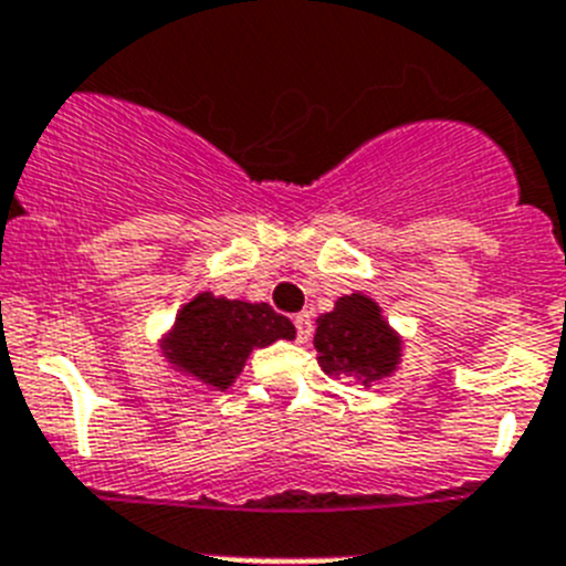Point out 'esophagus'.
<instances>
[{"label":"esophagus","mask_w":566,"mask_h":566,"mask_svg":"<svg viewBox=\"0 0 566 566\" xmlns=\"http://www.w3.org/2000/svg\"><path fill=\"white\" fill-rule=\"evenodd\" d=\"M294 328H297V343H308V337H312L314 326H312V314L303 312L294 317Z\"/></svg>","instance_id":"esophagus-1"}]
</instances>
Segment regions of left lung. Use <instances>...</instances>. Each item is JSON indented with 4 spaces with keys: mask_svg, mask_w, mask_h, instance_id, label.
<instances>
[{
    "mask_svg": "<svg viewBox=\"0 0 566 566\" xmlns=\"http://www.w3.org/2000/svg\"><path fill=\"white\" fill-rule=\"evenodd\" d=\"M317 363L326 374L371 385L397 371L402 339L365 294H345L334 312L317 317Z\"/></svg>",
    "mask_w": 566,
    "mask_h": 566,
    "instance_id": "obj_1",
    "label": "left lung"
}]
</instances>
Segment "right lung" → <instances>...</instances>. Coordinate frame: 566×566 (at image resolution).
<instances>
[{
	"mask_svg": "<svg viewBox=\"0 0 566 566\" xmlns=\"http://www.w3.org/2000/svg\"><path fill=\"white\" fill-rule=\"evenodd\" d=\"M274 339H294V326L269 303L227 300L203 292L178 312L164 354L189 377L223 391L243 371L252 348H266Z\"/></svg>",
	"mask_w": 566,
	"mask_h": 566,
	"instance_id": "right-lung-1",
	"label": "right lung"
}]
</instances>
